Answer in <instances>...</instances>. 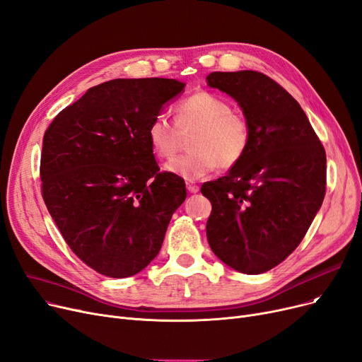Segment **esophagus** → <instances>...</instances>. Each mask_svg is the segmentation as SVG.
I'll return each mask as SVG.
<instances>
[{
	"label": "esophagus",
	"mask_w": 362,
	"mask_h": 362,
	"mask_svg": "<svg viewBox=\"0 0 362 362\" xmlns=\"http://www.w3.org/2000/svg\"><path fill=\"white\" fill-rule=\"evenodd\" d=\"M186 189L189 191L191 194H197V192L199 191V186L195 185V183H192V182H187V183H186Z\"/></svg>",
	"instance_id": "obj_1"
}]
</instances>
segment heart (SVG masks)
I'll return each instance as SVG.
<instances>
[{"mask_svg":"<svg viewBox=\"0 0 362 362\" xmlns=\"http://www.w3.org/2000/svg\"><path fill=\"white\" fill-rule=\"evenodd\" d=\"M177 127H198L189 148L192 152L170 160L164 168L185 180H198L218 165H237L250 148L251 133L244 117L232 111L223 98L197 91L177 107ZM148 142L158 158L167 160L177 149V129L165 114L155 115L148 125Z\"/></svg>","mask_w":362,"mask_h":362,"instance_id":"b5f03b06","label":"heart"}]
</instances>
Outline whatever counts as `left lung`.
I'll list each match as a JSON object with an SVG mask.
<instances>
[{"mask_svg": "<svg viewBox=\"0 0 362 362\" xmlns=\"http://www.w3.org/2000/svg\"><path fill=\"white\" fill-rule=\"evenodd\" d=\"M207 86L237 100L251 140L226 176L204 183L207 240L229 268L271 271L300 244L325 195L327 158L300 105L256 71L211 72Z\"/></svg>", "mask_w": 362, "mask_h": 362, "instance_id": "left-lung-1", "label": "left lung"}]
</instances>
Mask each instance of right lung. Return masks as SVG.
<instances>
[{"instance_id":"right-lung-1","label":"right lung","mask_w":362,"mask_h":362,"mask_svg":"<svg viewBox=\"0 0 362 362\" xmlns=\"http://www.w3.org/2000/svg\"><path fill=\"white\" fill-rule=\"evenodd\" d=\"M185 86L117 78L88 88L45 130L44 202L71 250L102 275L145 269L186 198L182 177L160 173L148 142L151 119Z\"/></svg>"}]
</instances>
